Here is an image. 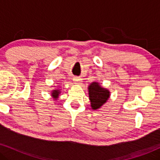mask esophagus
Here are the masks:
<instances>
[{
	"label": "esophagus",
	"mask_w": 160,
	"mask_h": 160,
	"mask_svg": "<svg viewBox=\"0 0 160 160\" xmlns=\"http://www.w3.org/2000/svg\"><path fill=\"white\" fill-rule=\"evenodd\" d=\"M73 80H74L75 83H80V82H82V79L80 78H79V77H75V78H74Z\"/></svg>",
	"instance_id": "esophagus-1"
}]
</instances>
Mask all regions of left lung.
Masks as SVG:
<instances>
[{"label":"left lung","instance_id":"1","mask_svg":"<svg viewBox=\"0 0 160 160\" xmlns=\"http://www.w3.org/2000/svg\"><path fill=\"white\" fill-rule=\"evenodd\" d=\"M91 107L93 110H98L107 102L110 97L108 89L102 87L98 82H92L88 87Z\"/></svg>","mask_w":160,"mask_h":160}]
</instances>
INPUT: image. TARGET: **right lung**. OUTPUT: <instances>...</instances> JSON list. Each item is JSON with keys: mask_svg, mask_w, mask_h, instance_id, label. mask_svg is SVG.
I'll list each match as a JSON object with an SVG mask.
<instances>
[{"mask_svg": "<svg viewBox=\"0 0 160 160\" xmlns=\"http://www.w3.org/2000/svg\"><path fill=\"white\" fill-rule=\"evenodd\" d=\"M61 92H60V89H54V90L52 91V93H51V95L53 98L56 100L58 98V95H59Z\"/></svg>", "mask_w": 160, "mask_h": 160, "instance_id": "right-lung-1", "label": "right lung"}]
</instances>
